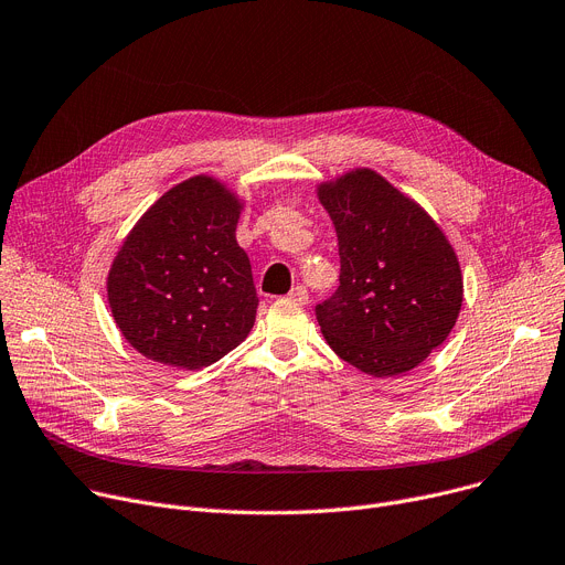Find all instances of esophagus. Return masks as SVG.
<instances>
[{
    "mask_svg": "<svg viewBox=\"0 0 565 565\" xmlns=\"http://www.w3.org/2000/svg\"><path fill=\"white\" fill-rule=\"evenodd\" d=\"M288 299H292V302H297V305H307V302H309V290H307V286H295V288L288 292Z\"/></svg>",
    "mask_w": 565,
    "mask_h": 565,
    "instance_id": "obj_1",
    "label": "esophagus"
}]
</instances>
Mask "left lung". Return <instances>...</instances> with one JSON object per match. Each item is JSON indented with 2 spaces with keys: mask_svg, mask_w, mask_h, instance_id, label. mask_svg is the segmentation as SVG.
Wrapping results in <instances>:
<instances>
[{
  "mask_svg": "<svg viewBox=\"0 0 565 565\" xmlns=\"http://www.w3.org/2000/svg\"><path fill=\"white\" fill-rule=\"evenodd\" d=\"M341 256V286L316 307L329 348L372 377L423 363L452 331L459 258L427 211L382 174L361 168L320 183Z\"/></svg>",
  "mask_w": 565,
  "mask_h": 565,
  "instance_id": "obj_1",
  "label": "left lung"
}]
</instances>
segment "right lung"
<instances>
[{
  "label": "right lung",
  "mask_w": 565,
  "mask_h": 565,
  "mask_svg": "<svg viewBox=\"0 0 565 565\" xmlns=\"http://www.w3.org/2000/svg\"><path fill=\"white\" fill-rule=\"evenodd\" d=\"M241 202L213 177H191L157 200L113 258V320L142 356L198 370L238 348L258 297L236 243Z\"/></svg>",
  "instance_id": "add662e5"
}]
</instances>
